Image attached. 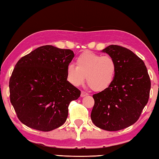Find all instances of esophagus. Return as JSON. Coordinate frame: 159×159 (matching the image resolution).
<instances>
[{
  "label": "esophagus",
  "instance_id": "34e87169",
  "mask_svg": "<svg viewBox=\"0 0 159 159\" xmlns=\"http://www.w3.org/2000/svg\"><path fill=\"white\" fill-rule=\"evenodd\" d=\"M88 95V94L87 93L84 92V91H81V94H80V97H81V98H83V97H85V96Z\"/></svg>",
  "mask_w": 159,
  "mask_h": 159
}]
</instances>
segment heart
Instances as JSON below:
<instances>
[{
  "mask_svg": "<svg viewBox=\"0 0 159 159\" xmlns=\"http://www.w3.org/2000/svg\"><path fill=\"white\" fill-rule=\"evenodd\" d=\"M116 71V64L111 57L87 51L76 58V66L73 64L67 66L66 77L75 86L82 85L86 78L90 87L100 92L113 84Z\"/></svg>",
  "mask_w": 159,
  "mask_h": 159,
  "instance_id": "heart-1",
  "label": "heart"
}]
</instances>
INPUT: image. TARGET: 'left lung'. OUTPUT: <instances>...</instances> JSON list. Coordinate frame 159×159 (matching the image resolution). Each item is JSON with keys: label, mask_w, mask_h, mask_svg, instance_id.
I'll list each match as a JSON object with an SVG mask.
<instances>
[{"label": "left lung", "mask_w": 159, "mask_h": 159, "mask_svg": "<svg viewBox=\"0 0 159 159\" xmlns=\"http://www.w3.org/2000/svg\"><path fill=\"white\" fill-rule=\"evenodd\" d=\"M114 59L116 74L106 90L93 95L91 119L97 127L120 130L134 124L149 98L151 80L144 61L131 50L116 45L102 50Z\"/></svg>", "instance_id": "obj_1"}]
</instances>
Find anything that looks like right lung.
Here are the masks:
<instances>
[{"mask_svg":"<svg viewBox=\"0 0 159 159\" xmlns=\"http://www.w3.org/2000/svg\"><path fill=\"white\" fill-rule=\"evenodd\" d=\"M74 57L71 50L48 45L17 61L9 82L10 98L23 124L48 132L65 123L70 102L80 95L66 77Z\"/></svg>","mask_w":159,"mask_h":159,"instance_id":"1","label":"right lung"}]
</instances>
